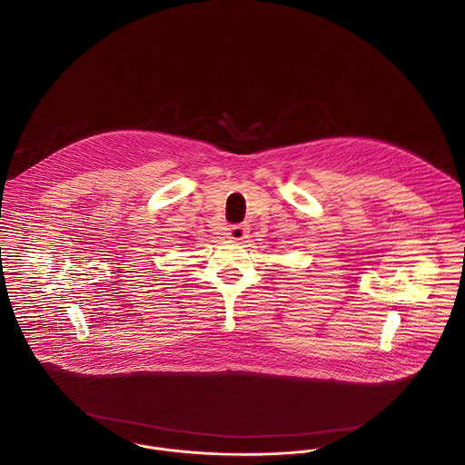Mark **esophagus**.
I'll return each instance as SVG.
<instances>
[{"mask_svg":"<svg viewBox=\"0 0 465 465\" xmlns=\"http://www.w3.org/2000/svg\"><path fill=\"white\" fill-rule=\"evenodd\" d=\"M249 225L247 223H238L227 229V238L232 242H245L249 238Z\"/></svg>","mask_w":465,"mask_h":465,"instance_id":"34e87169","label":"esophagus"}]
</instances>
